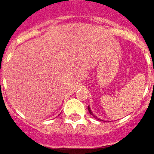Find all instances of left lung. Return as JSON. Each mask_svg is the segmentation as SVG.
<instances>
[{"mask_svg":"<svg viewBox=\"0 0 154 154\" xmlns=\"http://www.w3.org/2000/svg\"><path fill=\"white\" fill-rule=\"evenodd\" d=\"M88 110H89V113H90V114H91V115H92V116H94V117L96 118V116H95V115H94V114H93V113H92V109H91V108H90L89 106H88ZM98 120H99V119H98Z\"/></svg>","mask_w":154,"mask_h":154,"instance_id":"1","label":"left lung"}]
</instances>
